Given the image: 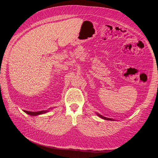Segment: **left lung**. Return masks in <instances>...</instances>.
Returning a JSON list of instances; mask_svg holds the SVG:
<instances>
[{"instance_id": "1", "label": "left lung", "mask_w": 158, "mask_h": 158, "mask_svg": "<svg viewBox=\"0 0 158 158\" xmlns=\"http://www.w3.org/2000/svg\"><path fill=\"white\" fill-rule=\"evenodd\" d=\"M96 114L99 117H100V118H103V119H104V120H112V121H113V120H114V119H112V118H106V117H103V116H102V114H98V113H96Z\"/></svg>"}]
</instances>
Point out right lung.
Returning <instances> with one entry per match:
<instances>
[{
  "label": "right lung",
  "instance_id": "add662e5",
  "mask_svg": "<svg viewBox=\"0 0 158 158\" xmlns=\"http://www.w3.org/2000/svg\"><path fill=\"white\" fill-rule=\"evenodd\" d=\"M50 110H43V111H26V110H24V111L25 113H26L27 114H30V115H31V116H37V115H39V114H44V113H47L48 111H49Z\"/></svg>",
  "mask_w": 158,
  "mask_h": 158
}]
</instances>
